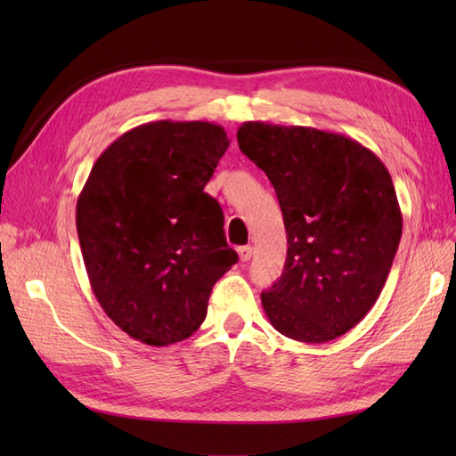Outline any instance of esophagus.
Returning <instances> with one entry per match:
<instances>
[{
  "label": "esophagus",
  "instance_id": "esophagus-1",
  "mask_svg": "<svg viewBox=\"0 0 456 456\" xmlns=\"http://www.w3.org/2000/svg\"><path fill=\"white\" fill-rule=\"evenodd\" d=\"M239 256L243 263H247V260H250V256H253V247L250 245H245V247H239Z\"/></svg>",
  "mask_w": 456,
  "mask_h": 456
}]
</instances>
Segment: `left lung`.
I'll use <instances>...</instances> for the list:
<instances>
[{
	"instance_id": "1",
	"label": "left lung",
	"mask_w": 456,
	"mask_h": 456,
	"mask_svg": "<svg viewBox=\"0 0 456 456\" xmlns=\"http://www.w3.org/2000/svg\"><path fill=\"white\" fill-rule=\"evenodd\" d=\"M239 149L265 170L288 235L284 273L260 294L278 333L302 343L345 335L390 274L402 211L390 172L338 133L247 121Z\"/></svg>"
}]
</instances>
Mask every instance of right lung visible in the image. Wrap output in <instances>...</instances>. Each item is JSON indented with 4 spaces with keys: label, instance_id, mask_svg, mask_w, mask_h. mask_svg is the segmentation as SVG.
I'll return each mask as SVG.
<instances>
[{
    "label": "right lung",
    "instance_id": "add662e5",
    "mask_svg": "<svg viewBox=\"0 0 456 456\" xmlns=\"http://www.w3.org/2000/svg\"><path fill=\"white\" fill-rule=\"evenodd\" d=\"M229 147L208 121H154L113 141L76 206L90 284L134 341L167 346L198 331L217 280L239 256L203 191Z\"/></svg>",
    "mask_w": 456,
    "mask_h": 456
}]
</instances>
